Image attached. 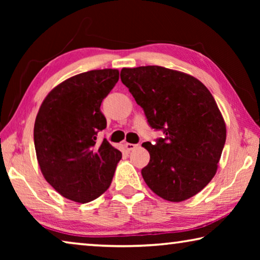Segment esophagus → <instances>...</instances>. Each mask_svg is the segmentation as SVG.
<instances>
[{
  "instance_id": "obj_1",
  "label": "esophagus",
  "mask_w": 260,
  "mask_h": 260,
  "mask_svg": "<svg viewBox=\"0 0 260 260\" xmlns=\"http://www.w3.org/2000/svg\"><path fill=\"white\" fill-rule=\"evenodd\" d=\"M138 146L139 144H134V143H126L125 144V147H126V149L128 151H132V150H134L135 148H138Z\"/></svg>"
}]
</instances>
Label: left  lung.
I'll return each instance as SVG.
<instances>
[{
	"label": "left lung",
	"mask_w": 260,
	"mask_h": 260,
	"mask_svg": "<svg viewBox=\"0 0 260 260\" xmlns=\"http://www.w3.org/2000/svg\"><path fill=\"white\" fill-rule=\"evenodd\" d=\"M120 79L164 138L142 146L150 153L141 173L161 199L182 202L214 177L226 125L212 94L196 78L161 67L122 69Z\"/></svg>",
	"instance_id": "8db88e82"
}]
</instances>
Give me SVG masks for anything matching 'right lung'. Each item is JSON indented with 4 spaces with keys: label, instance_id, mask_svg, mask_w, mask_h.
<instances>
[{
    "label": "right lung",
    "instance_id": "right-lung-1",
    "mask_svg": "<svg viewBox=\"0 0 260 260\" xmlns=\"http://www.w3.org/2000/svg\"><path fill=\"white\" fill-rule=\"evenodd\" d=\"M119 80V71L93 70L55 87L43 101L34 124V146L41 172L61 196L88 203L111 184L121 152L107 140L102 101Z\"/></svg>",
    "mask_w": 260,
    "mask_h": 260
}]
</instances>
